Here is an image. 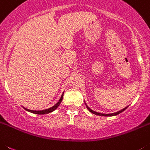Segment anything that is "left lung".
<instances>
[{
  "instance_id": "obj_1",
  "label": "left lung",
  "mask_w": 150,
  "mask_h": 150,
  "mask_svg": "<svg viewBox=\"0 0 150 150\" xmlns=\"http://www.w3.org/2000/svg\"><path fill=\"white\" fill-rule=\"evenodd\" d=\"M84 103H85V102H84ZM85 105H86V106H87V109L89 110V111L91 112L92 114H96V115H98V116H104V117H112V116H116V115H117V114L122 113V111H124V110H125V109L128 108V106H127V107H125V108L122 109V110H119V111H117V112H115V113H112V114H101V113H98V112L94 111V110H93L92 109H90V108L87 106V104H86V103H85Z\"/></svg>"
}]
</instances>
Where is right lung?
<instances>
[{"label":"right lung","instance_id":"add662e5","mask_svg":"<svg viewBox=\"0 0 150 150\" xmlns=\"http://www.w3.org/2000/svg\"><path fill=\"white\" fill-rule=\"evenodd\" d=\"M63 93H64V92H63V94H62L61 97H60V98L59 99L58 102H57V103L55 104L54 106H52V108H48V109H45V110H30V109H27V108H25L26 110H28V111L30 112V113H33V114H48V113H51V112H52V111H54V110H56V109L58 108L59 105H60V104L61 103L62 100H63Z\"/></svg>","mask_w":150,"mask_h":150}]
</instances>
